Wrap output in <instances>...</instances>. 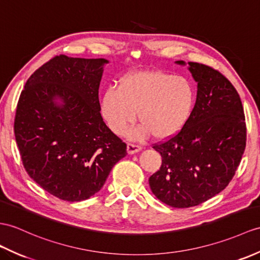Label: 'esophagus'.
Instances as JSON below:
<instances>
[{"label": "esophagus", "instance_id": "1", "mask_svg": "<svg viewBox=\"0 0 260 260\" xmlns=\"http://www.w3.org/2000/svg\"><path fill=\"white\" fill-rule=\"evenodd\" d=\"M142 150V146L140 145H136V144H133V143H128L127 144V153L128 154H134Z\"/></svg>", "mask_w": 260, "mask_h": 260}]
</instances>
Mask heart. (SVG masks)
Segmentation results:
<instances>
[{"label":"heart","mask_w":260,"mask_h":260,"mask_svg":"<svg viewBox=\"0 0 260 260\" xmlns=\"http://www.w3.org/2000/svg\"><path fill=\"white\" fill-rule=\"evenodd\" d=\"M195 89L183 76L162 71H143L124 76L118 88H108L102 98V113L110 128L122 134L136 119L142 125L132 129V138L152 134L166 140L182 129L195 104Z\"/></svg>","instance_id":"heart-1"}]
</instances>
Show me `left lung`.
I'll return each mask as SVG.
<instances>
[{"label":"left lung","instance_id":"obj_1","mask_svg":"<svg viewBox=\"0 0 260 260\" xmlns=\"http://www.w3.org/2000/svg\"><path fill=\"white\" fill-rule=\"evenodd\" d=\"M188 64L197 82L196 103L176 135L153 144L161 166L149 177L153 194L175 208L197 206L225 189L236 174L247 140L236 88L212 66Z\"/></svg>","mask_w":260,"mask_h":260}]
</instances>
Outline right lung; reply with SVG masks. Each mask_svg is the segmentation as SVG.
<instances>
[{"label":"right lung","instance_id":"1","mask_svg":"<svg viewBox=\"0 0 260 260\" xmlns=\"http://www.w3.org/2000/svg\"><path fill=\"white\" fill-rule=\"evenodd\" d=\"M104 58L57 55L28 77L17 102L14 134L23 166L42 188L68 202L85 201L127 155L107 127L99 88ZM63 101L57 107L53 100Z\"/></svg>","mask_w":260,"mask_h":260}]
</instances>
